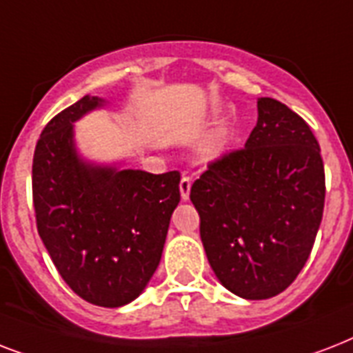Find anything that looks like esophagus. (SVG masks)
I'll list each match as a JSON object with an SVG mask.
<instances>
[{"label":"esophagus","instance_id":"esophagus-1","mask_svg":"<svg viewBox=\"0 0 353 353\" xmlns=\"http://www.w3.org/2000/svg\"><path fill=\"white\" fill-rule=\"evenodd\" d=\"M190 187H192V181H190V177L183 176L181 181H179V192H181L183 201H187L188 196H190Z\"/></svg>","mask_w":353,"mask_h":353}]
</instances>
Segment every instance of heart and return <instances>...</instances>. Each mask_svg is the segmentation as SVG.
<instances>
[{
    "mask_svg": "<svg viewBox=\"0 0 353 353\" xmlns=\"http://www.w3.org/2000/svg\"><path fill=\"white\" fill-rule=\"evenodd\" d=\"M227 139H229V133H227L225 128H218V130H214V133L205 141V144L201 146V150H199L201 159L203 161L220 159L227 148Z\"/></svg>",
    "mask_w": 353,
    "mask_h": 353,
    "instance_id": "b5f03b06",
    "label": "heart"
}]
</instances>
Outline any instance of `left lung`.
Masks as SVG:
<instances>
[{
    "label": "left lung",
    "mask_w": 353,
    "mask_h": 353,
    "mask_svg": "<svg viewBox=\"0 0 353 353\" xmlns=\"http://www.w3.org/2000/svg\"><path fill=\"white\" fill-rule=\"evenodd\" d=\"M324 194L323 157L310 126L282 102L258 99L245 148L214 161L190 188L221 285L247 301L282 293L312 252Z\"/></svg>",
    "instance_id": "8db88e82"
}]
</instances>
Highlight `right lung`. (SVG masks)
Segmentation results:
<instances>
[{
  "label": "right lung",
  "mask_w": 353,
  "mask_h": 353,
  "mask_svg": "<svg viewBox=\"0 0 353 353\" xmlns=\"http://www.w3.org/2000/svg\"><path fill=\"white\" fill-rule=\"evenodd\" d=\"M106 106L85 95L43 128L32 159L36 225L54 268L84 301H135L161 262L179 203V172L150 174L79 154L74 122Z\"/></svg>",
  "instance_id": "1"
}]
</instances>
